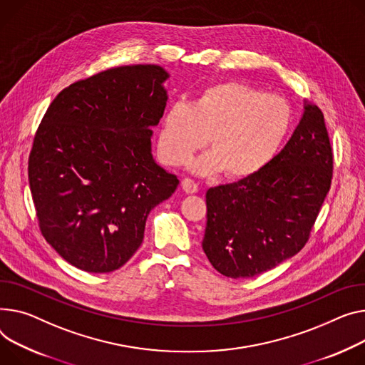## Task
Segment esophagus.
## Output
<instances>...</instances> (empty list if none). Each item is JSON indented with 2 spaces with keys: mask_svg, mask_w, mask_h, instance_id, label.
<instances>
[{
  "mask_svg": "<svg viewBox=\"0 0 365 365\" xmlns=\"http://www.w3.org/2000/svg\"><path fill=\"white\" fill-rule=\"evenodd\" d=\"M182 189L186 192V193H195L198 192V183L193 182L192 179H183L182 180Z\"/></svg>",
  "mask_w": 365,
  "mask_h": 365,
  "instance_id": "1",
  "label": "esophagus"
}]
</instances>
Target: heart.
<instances>
[{"label":"heart","mask_w":365,"mask_h":365,"mask_svg":"<svg viewBox=\"0 0 365 365\" xmlns=\"http://www.w3.org/2000/svg\"><path fill=\"white\" fill-rule=\"evenodd\" d=\"M290 128L292 108L282 96L229 81L205 88L190 106L178 101L164 111L158 153L164 163L182 165L208 136L211 151L190 161L192 172L247 179L276 157Z\"/></svg>","instance_id":"obj_1"}]
</instances>
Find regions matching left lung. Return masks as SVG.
<instances>
[{"label": "left lung", "instance_id": "obj_1", "mask_svg": "<svg viewBox=\"0 0 365 365\" xmlns=\"http://www.w3.org/2000/svg\"><path fill=\"white\" fill-rule=\"evenodd\" d=\"M331 170L324 115L304 100L292 138L269 164L207 190L202 250L214 269L247 279L298 254L330 189Z\"/></svg>", "mask_w": 365, "mask_h": 365}]
</instances>
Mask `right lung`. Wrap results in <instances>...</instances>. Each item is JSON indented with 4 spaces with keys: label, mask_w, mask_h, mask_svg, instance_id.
I'll list each match as a JSON object with an SVG mask.
<instances>
[{
    "label": "right lung",
    "mask_w": 365,
    "mask_h": 365,
    "mask_svg": "<svg viewBox=\"0 0 365 365\" xmlns=\"http://www.w3.org/2000/svg\"><path fill=\"white\" fill-rule=\"evenodd\" d=\"M168 78L155 64L108 68L63 89L41 121L29 157L41 232L83 272L126 264L150 211L179 185L154 160L151 142Z\"/></svg>",
    "instance_id": "add662e5"
}]
</instances>
